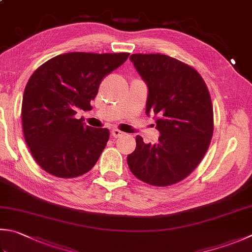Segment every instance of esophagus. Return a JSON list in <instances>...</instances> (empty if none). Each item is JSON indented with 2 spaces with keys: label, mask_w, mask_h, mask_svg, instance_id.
<instances>
[{
  "label": "esophagus",
  "mask_w": 252,
  "mask_h": 252,
  "mask_svg": "<svg viewBox=\"0 0 252 252\" xmlns=\"http://www.w3.org/2000/svg\"><path fill=\"white\" fill-rule=\"evenodd\" d=\"M124 135V132L121 131L120 129H117V128H114V129L112 130V136L114 137V138H118V137H121Z\"/></svg>",
  "instance_id": "34e87169"
}]
</instances>
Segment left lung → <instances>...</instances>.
<instances>
[{"label":"left lung","mask_w":252,"mask_h":252,"mask_svg":"<svg viewBox=\"0 0 252 252\" xmlns=\"http://www.w3.org/2000/svg\"><path fill=\"white\" fill-rule=\"evenodd\" d=\"M129 59L148 87L146 114L157 116L158 142L136 137L127 156L132 174L155 187L185 179L205 156L214 129L210 92L200 73L172 57L135 54Z\"/></svg>","instance_id":"8db88e82"}]
</instances>
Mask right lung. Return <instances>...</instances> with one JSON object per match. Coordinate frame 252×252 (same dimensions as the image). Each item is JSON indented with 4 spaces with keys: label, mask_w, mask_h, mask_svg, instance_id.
<instances>
[{
    "label": "right lung",
    "mask_w": 252,
    "mask_h": 252,
    "mask_svg": "<svg viewBox=\"0 0 252 252\" xmlns=\"http://www.w3.org/2000/svg\"><path fill=\"white\" fill-rule=\"evenodd\" d=\"M128 56L68 52L51 58L32 74L23 95V131L32 156L46 172L71 179L96 163L110 130L90 127L74 115L92 110L99 83Z\"/></svg>",
    "instance_id": "1"
}]
</instances>
